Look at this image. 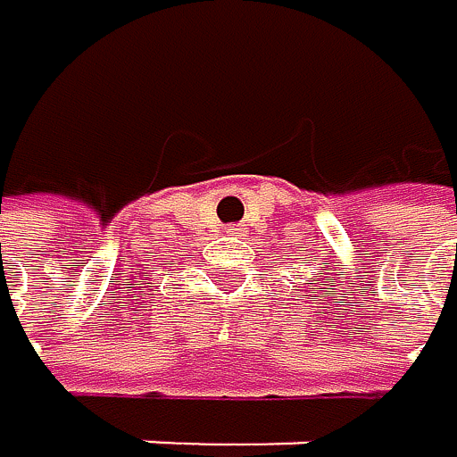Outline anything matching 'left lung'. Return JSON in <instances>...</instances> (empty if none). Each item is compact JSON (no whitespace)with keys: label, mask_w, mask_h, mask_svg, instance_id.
<instances>
[{"label":"left lung","mask_w":457,"mask_h":457,"mask_svg":"<svg viewBox=\"0 0 457 457\" xmlns=\"http://www.w3.org/2000/svg\"><path fill=\"white\" fill-rule=\"evenodd\" d=\"M326 279H328V277H326ZM315 282H318V279H315ZM315 282H310V285H315ZM310 290H315V287H310ZM318 290H320V287H318ZM326 290H337V287H326Z\"/></svg>","instance_id":"obj_1"}]
</instances>
